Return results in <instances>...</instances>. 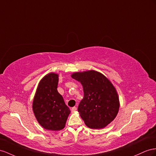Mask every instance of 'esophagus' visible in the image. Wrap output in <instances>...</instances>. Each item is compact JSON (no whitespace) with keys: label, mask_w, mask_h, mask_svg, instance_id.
<instances>
[{"label":"esophagus","mask_w":156,"mask_h":156,"mask_svg":"<svg viewBox=\"0 0 156 156\" xmlns=\"http://www.w3.org/2000/svg\"><path fill=\"white\" fill-rule=\"evenodd\" d=\"M76 110H77V108L76 107H73V108L71 109V111H72V113H74L75 111H76Z\"/></svg>","instance_id":"esophagus-1"}]
</instances>
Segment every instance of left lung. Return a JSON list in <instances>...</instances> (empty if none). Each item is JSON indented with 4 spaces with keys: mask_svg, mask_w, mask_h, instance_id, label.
Returning <instances> with one entry per match:
<instances>
[{
    "mask_svg": "<svg viewBox=\"0 0 156 156\" xmlns=\"http://www.w3.org/2000/svg\"><path fill=\"white\" fill-rule=\"evenodd\" d=\"M71 77L81 83L83 98L78 111L86 125L90 129H103L118 114L120 102L115 86L105 76L90 70L77 72Z\"/></svg>",
    "mask_w": 156,
    "mask_h": 156,
    "instance_id": "obj_1",
    "label": "left lung"
}]
</instances>
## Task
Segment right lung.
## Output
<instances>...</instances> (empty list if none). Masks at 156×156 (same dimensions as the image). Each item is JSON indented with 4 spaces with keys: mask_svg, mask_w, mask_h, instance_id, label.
<instances>
[{
    "mask_svg": "<svg viewBox=\"0 0 156 156\" xmlns=\"http://www.w3.org/2000/svg\"><path fill=\"white\" fill-rule=\"evenodd\" d=\"M58 74H46L37 86L32 109L37 122L43 128L57 131L63 129L70 110L57 91Z\"/></svg>",
    "mask_w": 156,
    "mask_h": 156,
    "instance_id": "right-lung-1",
    "label": "right lung"
}]
</instances>
